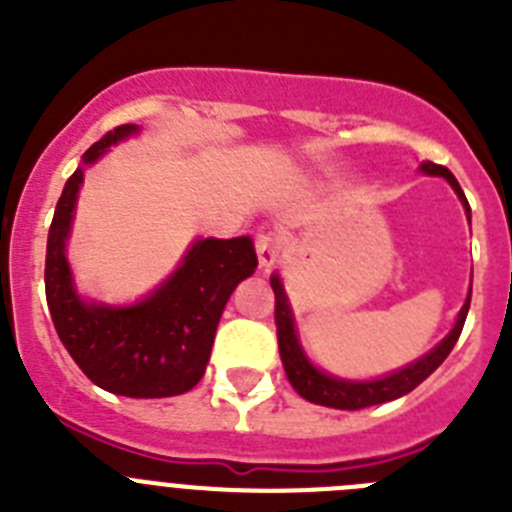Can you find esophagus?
I'll return each mask as SVG.
<instances>
[{
  "label": "esophagus",
  "mask_w": 512,
  "mask_h": 512,
  "mask_svg": "<svg viewBox=\"0 0 512 512\" xmlns=\"http://www.w3.org/2000/svg\"><path fill=\"white\" fill-rule=\"evenodd\" d=\"M279 251H282V238L277 233H261L256 238V253H259V264L271 266L279 259Z\"/></svg>",
  "instance_id": "1"
}]
</instances>
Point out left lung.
<instances>
[{"label": "left lung", "instance_id": "left-lung-1", "mask_svg": "<svg viewBox=\"0 0 512 512\" xmlns=\"http://www.w3.org/2000/svg\"><path fill=\"white\" fill-rule=\"evenodd\" d=\"M420 171L428 176H443L446 182L451 184L456 194H459L461 205L467 210V217L472 215L469 210V202L461 192L456 176L451 174L446 166H438L433 161H425L420 164ZM271 289H274V297H277V307H274V320H277V338H279V356H282L284 372H287L289 384L295 387V392L300 397H305L307 402H315V405H325V408L336 410H361L369 408V405H382V402L397 400V397L408 395L418 387L423 379L431 377L438 366L443 364V359L451 354L454 343L459 341L461 328H464V320H467L469 302H472V292L467 295V302L459 310V318H456L454 328L436 348H431L428 354L420 356L413 364L402 366L397 372L387 374V377L369 379V382H354V379H341L333 377L328 372H320L318 366L312 364L305 356L300 346V338H297L295 328V315H292V307H289L287 292H284V284L279 279V274H271Z\"/></svg>", "mask_w": 512, "mask_h": 512}]
</instances>
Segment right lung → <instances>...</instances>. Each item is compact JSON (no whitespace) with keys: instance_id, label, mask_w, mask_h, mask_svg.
<instances>
[{"instance_id":"obj_1","label":"right lung","mask_w":512,"mask_h":512,"mask_svg":"<svg viewBox=\"0 0 512 512\" xmlns=\"http://www.w3.org/2000/svg\"><path fill=\"white\" fill-rule=\"evenodd\" d=\"M138 133L120 125L97 140L58 200L45 251V300L53 325L79 369L97 387L125 397L184 395L200 382L225 305L259 259L248 235L197 238L164 284L133 305H102L76 292L66 259L84 166Z\"/></svg>"}]
</instances>
